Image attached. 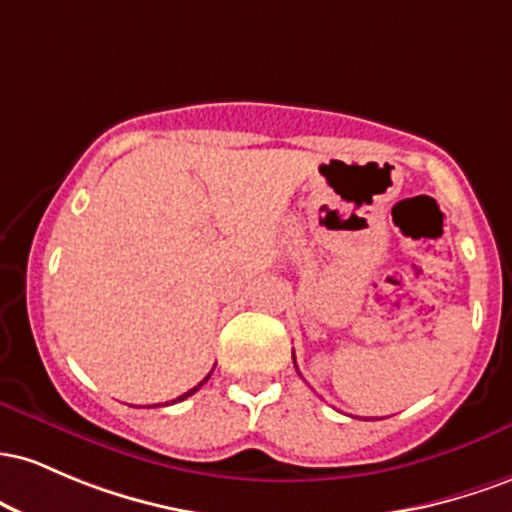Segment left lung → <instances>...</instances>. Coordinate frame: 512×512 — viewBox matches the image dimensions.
I'll return each instance as SVG.
<instances>
[{"label": "left lung", "instance_id": "left-lung-1", "mask_svg": "<svg viewBox=\"0 0 512 512\" xmlns=\"http://www.w3.org/2000/svg\"><path fill=\"white\" fill-rule=\"evenodd\" d=\"M292 360H295V353H292Z\"/></svg>", "mask_w": 512, "mask_h": 512}]
</instances>
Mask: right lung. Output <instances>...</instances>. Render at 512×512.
<instances>
[{
  "label": "right lung",
  "instance_id": "obj_1",
  "mask_svg": "<svg viewBox=\"0 0 512 512\" xmlns=\"http://www.w3.org/2000/svg\"><path fill=\"white\" fill-rule=\"evenodd\" d=\"M210 375H212V372H210ZM210 375H208V377H205V380H203V382H198V384H195V387H193V389H188V392H186V394H181V396H179V399H174V401H171V404H176V401H183V399H188V396H191V394H195V392H198V389H200V387H203V384L210 380ZM166 404H169V401H166Z\"/></svg>",
  "mask_w": 512,
  "mask_h": 512
}]
</instances>
